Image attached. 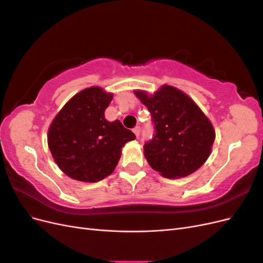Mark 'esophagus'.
I'll use <instances>...</instances> for the list:
<instances>
[{"mask_svg":"<svg viewBox=\"0 0 263 263\" xmlns=\"http://www.w3.org/2000/svg\"><path fill=\"white\" fill-rule=\"evenodd\" d=\"M133 132L135 133V135H136L137 137H139V135H140V127H139V126H136V127H135V128L133 129Z\"/></svg>","mask_w":263,"mask_h":263,"instance_id":"34e87169","label":"esophagus"}]
</instances>
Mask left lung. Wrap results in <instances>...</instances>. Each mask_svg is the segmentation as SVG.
I'll return each instance as SVG.
<instances>
[{
	"instance_id": "8db88e82",
	"label": "left lung",
	"mask_w": 263,
	"mask_h": 263,
	"mask_svg": "<svg viewBox=\"0 0 263 263\" xmlns=\"http://www.w3.org/2000/svg\"><path fill=\"white\" fill-rule=\"evenodd\" d=\"M147 106L155 134L145 142V157L151 168L164 178H183L208 160L215 132L209 118L186 94L163 85L154 95L136 91Z\"/></svg>"
}]
</instances>
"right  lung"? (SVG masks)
<instances>
[{
  "label": "right lung",
  "instance_id": "right-lung-1",
  "mask_svg": "<svg viewBox=\"0 0 263 263\" xmlns=\"http://www.w3.org/2000/svg\"><path fill=\"white\" fill-rule=\"evenodd\" d=\"M113 100L101 87L92 86L71 99L52 121L48 146L55 163L68 177L98 182L109 176L118 163L122 148L136 138L104 112Z\"/></svg>",
  "mask_w": 263,
  "mask_h": 263
}]
</instances>
